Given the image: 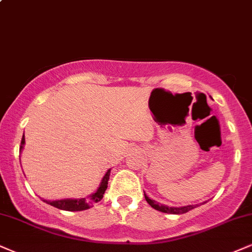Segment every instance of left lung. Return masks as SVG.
<instances>
[{
    "label": "left lung",
    "instance_id": "1",
    "mask_svg": "<svg viewBox=\"0 0 252 252\" xmlns=\"http://www.w3.org/2000/svg\"><path fill=\"white\" fill-rule=\"evenodd\" d=\"M144 197H145V201H147L149 204L153 207L154 209H156V210L160 211V213H165V214H174V215H181V214H186L188 211L192 210V209L196 208V205H186V207H166V205H163V204H159V203H157L156 201H154V199H151L145 195L144 192ZM198 207V205H197Z\"/></svg>",
    "mask_w": 252,
    "mask_h": 252
}]
</instances>
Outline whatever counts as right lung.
<instances>
[{
	"label": "right lung",
	"mask_w": 252,
	"mask_h": 252,
	"mask_svg": "<svg viewBox=\"0 0 252 252\" xmlns=\"http://www.w3.org/2000/svg\"><path fill=\"white\" fill-rule=\"evenodd\" d=\"M26 143V139H24V134L22 137V141H21V145H20V151H22L23 145ZM109 176H110V169L105 172V175L103 176L101 184H99L98 189L96 190L93 195H90L87 198H78V199H59V201H47V199H43V201L47 203V204L53 205L57 209H61V210H65V211H82V210H87L90 207H93L94 204L97 202H99L103 198V195H104V191L107 190L108 188V181H109Z\"/></svg>",
	"instance_id": "add662e5"
}]
</instances>
